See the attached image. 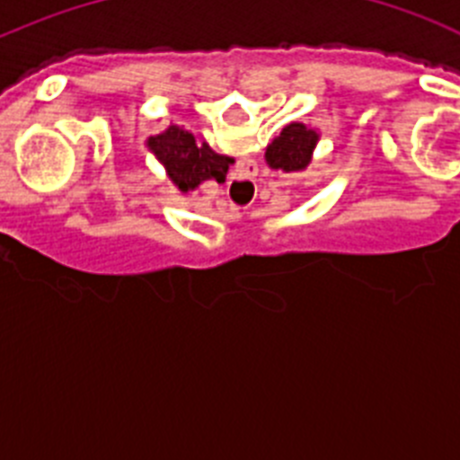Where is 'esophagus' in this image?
<instances>
[{
    "mask_svg": "<svg viewBox=\"0 0 460 460\" xmlns=\"http://www.w3.org/2000/svg\"><path fill=\"white\" fill-rule=\"evenodd\" d=\"M255 190H258V184H255V170L246 165L242 177L234 181V193H239L242 198H253Z\"/></svg>",
    "mask_w": 460,
    "mask_h": 460,
    "instance_id": "34e87169",
    "label": "esophagus"
}]
</instances>
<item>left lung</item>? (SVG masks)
<instances>
[{"instance_id": "8db88e82", "label": "left lung", "mask_w": 460, "mask_h": 460, "mask_svg": "<svg viewBox=\"0 0 460 460\" xmlns=\"http://www.w3.org/2000/svg\"><path fill=\"white\" fill-rule=\"evenodd\" d=\"M315 142H318V133L313 128H306L304 124L286 126L280 136L274 137V142L267 147V164H270V168L283 170V172L304 170L311 164Z\"/></svg>"}]
</instances>
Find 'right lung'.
Wrapping results in <instances>:
<instances>
[{"instance_id": "obj_1", "label": "right lung", "mask_w": 460, "mask_h": 460, "mask_svg": "<svg viewBox=\"0 0 460 460\" xmlns=\"http://www.w3.org/2000/svg\"><path fill=\"white\" fill-rule=\"evenodd\" d=\"M147 147L156 154V158L165 165V172L180 190H193L207 180L226 181L227 165L233 158L221 156L207 145L198 142L189 131L170 126L168 131L156 137H149Z\"/></svg>"}]
</instances>
